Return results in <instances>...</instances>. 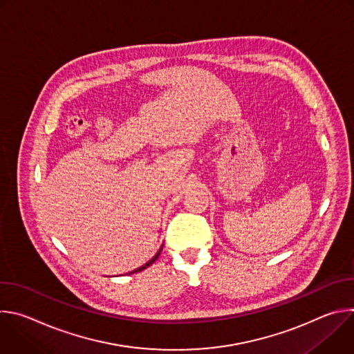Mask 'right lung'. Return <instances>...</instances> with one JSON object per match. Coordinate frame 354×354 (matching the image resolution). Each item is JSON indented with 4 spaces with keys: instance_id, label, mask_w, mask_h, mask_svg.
<instances>
[{
    "instance_id": "1",
    "label": "right lung",
    "mask_w": 354,
    "mask_h": 354,
    "mask_svg": "<svg viewBox=\"0 0 354 354\" xmlns=\"http://www.w3.org/2000/svg\"><path fill=\"white\" fill-rule=\"evenodd\" d=\"M161 250H162V246H161V248H160V250H158V252H157V254H156V257H153V259H151V261H148V262H147V263H145V265H142V266H141V268H138V269H134V270H133V272H130V274H131V273H138V272H141V270H144V269H147V268H148V266H151V265H153V263H154V262H156V261H157V259H158V257H160V254H161Z\"/></svg>"
}]
</instances>
